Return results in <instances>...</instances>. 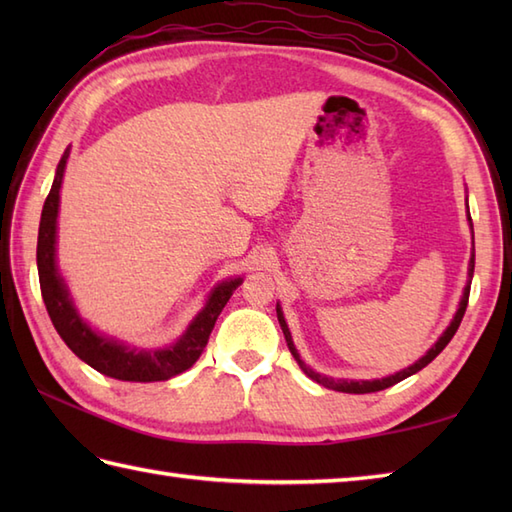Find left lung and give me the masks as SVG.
<instances>
[{
    "instance_id": "8db88e82",
    "label": "left lung",
    "mask_w": 512,
    "mask_h": 512,
    "mask_svg": "<svg viewBox=\"0 0 512 512\" xmlns=\"http://www.w3.org/2000/svg\"><path fill=\"white\" fill-rule=\"evenodd\" d=\"M469 220H471V215H469ZM473 270H475V244H473V255H471V264H469V286L464 288V297H462V301H460V308H458V312H455V317H453L451 325L447 328V332H444V334L440 336L438 343L433 345L431 350L420 358V361H416V363H413L411 367L402 369V372H398V374H391V376H387V378H383V380H334V378H328V376H321V374H317V372H312V369H310V367H308L306 363H303L301 358H299V354H297V350H295V343H292V336H290V330H288V325H286V319H284V314H281V308H279V306H277V319H279L281 330H284V336H286V343H288V350H290V354L295 356V361L299 363V367L303 369V374H306L308 378L317 380L319 385L328 387V389H334V391H345V394H372V391L387 389V387H391V385L400 383V380H405L407 376L420 372L422 367H427V365L433 361V358H436V356L444 350V347L449 345V341L453 339V334L458 332V328H460L462 317H464V312H466V306H469V292H471Z\"/></svg>"
}]
</instances>
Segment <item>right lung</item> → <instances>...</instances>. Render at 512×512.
Wrapping results in <instances>:
<instances>
[{"instance_id": "add662e5", "label": "right lung", "mask_w": 512, "mask_h": 512, "mask_svg": "<svg viewBox=\"0 0 512 512\" xmlns=\"http://www.w3.org/2000/svg\"><path fill=\"white\" fill-rule=\"evenodd\" d=\"M68 156L70 149H65V154L57 167V176H54L52 182V189L46 202H43L37 237V268L41 297L43 303H46L54 330L59 332L65 345H68L81 361H85L90 367H94L96 372L110 378L132 380V383H158V380H167L187 372L204 352L217 317H220L226 301L231 299L237 286L242 284V279H231L226 281V284L217 286L204 310L193 319L187 332L182 334V339L176 345L165 347V350H136V347H127L114 339H105V336L96 334L83 323L79 314H76L68 295V288H65L61 275L57 273V262H54L59 189Z\"/></svg>"}]
</instances>
